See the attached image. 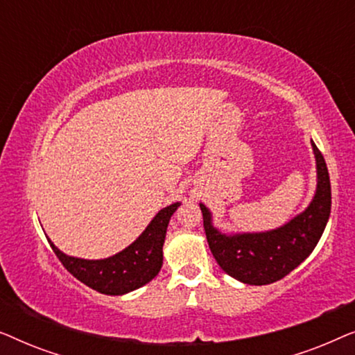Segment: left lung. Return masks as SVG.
I'll list each match as a JSON object with an SVG mask.
<instances>
[{"label":"left lung","mask_w":355,"mask_h":355,"mask_svg":"<svg viewBox=\"0 0 355 355\" xmlns=\"http://www.w3.org/2000/svg\"><path fill=\"white\" fill-rule=\"evenodd\" d=\"M310 145L317 164V187L307 208L283 226L257 232H226L215 226L210 208L198 203L213 257L225 273L241 283H275L297 268L317 247L331 211V184L323 155L313 140Z\"/></svg>","instance_id":"obj_1"}]
</instances>
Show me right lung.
<instances>
[{"label":"right lung","instance_id":"obj_1","mask_svg":"<svg viewBox=\"0 0 355 355\" xmlns=\"http://www.w3.org/2000/svg\"><path fill=\"white\" fill-rule=\"evenodd\" d=\"M179 207L181 202L162 208L132 244L106 259H79L61 252L50 239L48 242L64 268L80 283L101 294L123 295L142 288L159 273L169 220Z\"/></svg>","mask_w":355,"mask_h":355}]
</instances>
